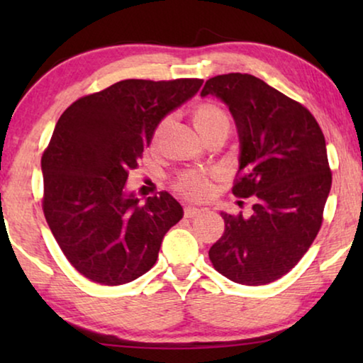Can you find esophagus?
Masks as SVG:
<instances>
[{
    "label": "esophagus",
    "instance_id": "34e87169",
    "mask_svg": "<svg viewBox=\"0 0 363 363\" xmlns=\"http://www.w3.org/2000/svg\"><path fill=\"white\" fill-rule=\"evenodd\" d=\"M201 213L200 208H195V206H186L185 210H183V215H185V218H195Z\"/></svg>",
    "mask_w": 363,
    "mask_h": 363
}]
</instances>
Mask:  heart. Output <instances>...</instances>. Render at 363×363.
<instances>
[{
	"mask_svg": "<svg viewBox=\"0 0 363 363\" xmlns=\"http://www.w3.org/2000/svg\"><path fill=\"white\" fill-rule=\"evenodd\" d=\"M193 123H195L196 130L200 135L205 138H210L218 133H225L228 135L231 128V118L228 112L223 108L220 104L216 102H200L193 108ZM167 127V121H162L158 123L155 132L152 135V143L157 145L160 140L163 130ZM177 191H180L183 196L190 198V200H201L206 198L213 190L211 185V175L210 173L201 172H186L180 175L175 183Z\"/></svg>",
	"mask_w": 363,
	"mask_h": 363,
	"instance_id": "heart-1",
	"label": "heart"
}]
</instances>
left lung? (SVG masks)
Wrapping results in <instances>:
<instances>
[{"instance_id":"left-lung-1","label":"left lung","mask_w":363,"mask_h":363,"mask_svg":"<svg viewBox=\"0 0 363 363\" xmlns=\"http://www.w3.org/2000/svg\"><path fill=\"white\" fill-rule=\"evenodd\" d=\"M208 94L230 107L240 133L233 195L255 201L247 216L221 213L225 233L208 256L233 282L269 284L301 261L322 226L332 185L324 133L302 104L251 74L208 79Z\"/></svg>"}]
</instances>
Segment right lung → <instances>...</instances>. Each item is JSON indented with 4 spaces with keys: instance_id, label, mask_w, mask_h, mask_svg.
Returning a JSON list of instances; mask_svg holds the SVG:
<instances>
[{
    "instance_id": "obj_1",
    "label": "right lung",
    "mask_w": 363,
    "mask_h": 363,
    "mask_svg": "<svg viewBox=\"0 0 363 363\" xmlns=\"http://www.w3.org/2000/svg\"><path fill=\"white\" fill-rule=\"evenodd\" d=\"M201 79H125L69 106L41 158L43 211L74 269L104 286L130 282L157 262L183 216L170 193L145 205L125 191L158 122L195 96Z\"/></svg>"
}]
</instances>
